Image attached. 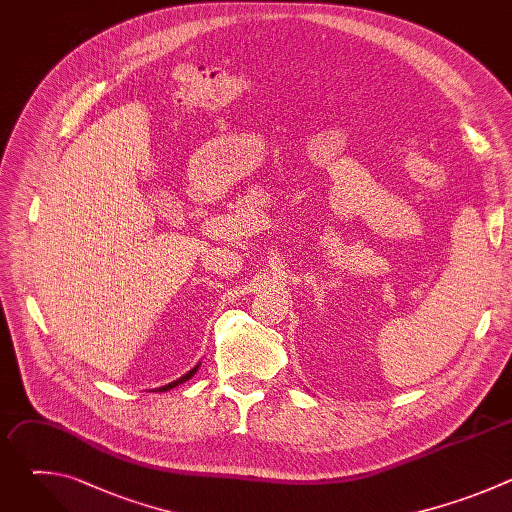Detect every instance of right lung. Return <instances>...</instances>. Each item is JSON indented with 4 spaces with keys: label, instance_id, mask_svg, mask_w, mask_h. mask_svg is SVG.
Returning a JSON list of instances; mask_svg holds the SVG:
<instances>
[{
    "label": "right lung",
    "instance_id": "right-lung-1",
    "mask_svg": "<svg viewBox=\"0 0 512 512\" xmlns=\"http://www.w3.org/2000/svg\"><path fill=\"white\" fill-rule=\"evenodd\" d=\"M196 371H198V364H196V367H194V369H192V371H188V373H186V375H184V377H180V379H176V381H174V383H168V385H164V387H160V389H158V391H160V393H162V391H170V389H174V387H178V385H180V383H186V381H188V379H192V377H194V373H196Z\"/></svg>",
    "mask_w": 512,
    "mask_h": 512
}]
</instances>
